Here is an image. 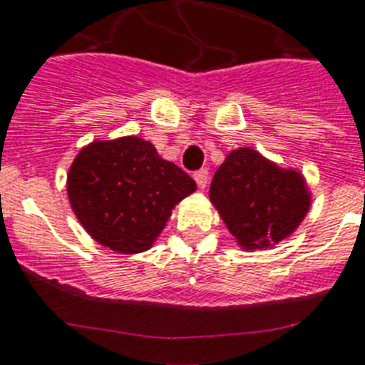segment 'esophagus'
<instances>
[{"mask_svg": "<svg viewBox=\"0 0 365 365\" xmlns=\"http://www.w3.org/2000/svg\"><path fill=\"white\" fill-rule=\"evenodd\" d=\"M207 177H209V171H207V169H200V171L194 173V179H196L197 186H200L201 190L207 186Z\"/></svg>", "mask_w": 365, "mask_h": 365, "instance_id": "34e87169", "label": "esophagus"}]
</instances>
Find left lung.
<instances>
[{
    "label": "left lung",
    "instance_id": "1",
    "mask_svg": "<svg viewBox=\"0 0 365 365\" xmlns=\"http://www.w3.org/2000/svg\"><path fill=\"white\" fill-rule=\"evenodd\" d=\"M307 180L250 147L226 156L209 188V200L243 250L273 249L288 239L311 209Z\"/></svg>",
    "mask_w": 365,
    "mask_h": 365
}]
</instances>
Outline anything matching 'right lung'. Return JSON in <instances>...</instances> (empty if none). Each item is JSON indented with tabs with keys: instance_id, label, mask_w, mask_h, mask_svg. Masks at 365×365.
<instances>
[{
	"instance_id": "add662e5",
	"label": "right lung",
	"mask_w": 365,
	"mask_h": 365,
	"mask_svg": "<svg viewBox=\"0 0 365 365\" xmlns=\"http://www.w3.org/2000/svg\"><path fill=\"white\" fill-rule=\"evenodd\" d=\"M66 186L86 233L120 255L150 249L175 205L197 188L190 175L137 135L88 143L73 160Z\"/></svg>"
}]
</instances>
